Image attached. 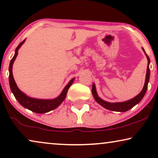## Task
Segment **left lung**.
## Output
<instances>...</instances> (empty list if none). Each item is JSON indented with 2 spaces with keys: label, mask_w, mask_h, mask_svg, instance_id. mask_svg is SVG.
<instances>
[{
  "label": "left lung",
  "mask_w": 158,
  "mask_h": 158,
  "mask_svg": "<svg viewBox=\"0 0 158 158\" xmlns=\"http://www.w3.org/2000/svg\"><path fill=\"white\" fill-rule=\"evenodd\" d=\"M145 53L147 56V58H148V68H147V73H146V78H145V83H144V85L143 87V89L141 92L139 93V94L137 95V96H135V98H133L131 100L124 101V102H118V103H109L107 102V101H105L102 100V99L99 98L97 95L96 90V87H95V85L94 84L92 87V94L94 96L95 100H96L97 102H98L101 106H102L103 107H104L105 109L111 110V111H121V112H124L129 110L131 108L135 106L136 104H137L140 101L142 100V98H143L144 94L147 91V89H148V84L149 82V80H150V68H149V64H150V58L147 55L145 51H144V49H142Z\"/></svg>",
  "instance_id": "8db88e82"
}]
</instances>
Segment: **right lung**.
<instances>
[{"label": "right lung", "mask_w": 158, "mask_h": 158, "mask_svg": "<svg viewBox=\"0 0 158 158\" xmlns=\"http://www.w3.org/2000/svg\"><path fill=\"white\" fill-rule=\"evenodd\" d=\"M24 42L25 40H23L22 42H21L20 44H19V46L16 47L14 57L12 58L10 62L9 84L10 90H11L12 93L14 95L15 98L17 99V101H19V103H20L21 106H23V107L26 108V109H28L31 110L32 111L35 112V113L38 114L47 113V112L50 111L52 110L56 109V108L58 107L60 104H61V103L64 100V98H65L68 90L69 89V88L70 87V85H72L73 81H74V78L72 79L70 82H69L68 85L64 87L63 90H62V94H60L57 98H56L55 99H52V100H42V99H35L29 98V97L26 96V95L24 94H23V93L19 89V88L17 87L12 73L13 64H14V60L16 59L17 55H18V50Z\"/></svg>", "instance_id": "1"}]
</instances>
